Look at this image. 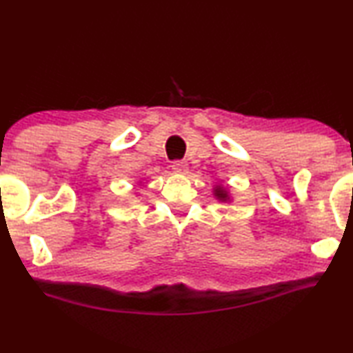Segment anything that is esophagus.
I'll use <instances>...</instances> for the list:
<instances>
[{
  "mask_svg": "<svg viewBox=\"0 0 353 353\" xmlns=\"http://www.w3.org/2000/svg\"><path fill=\"white\" fill-rule=\"evenodd\" d=\"M172 170H174V172H179V174H185V172H187V163L177 160V161L172 163Z\"/></svg>",
  "mask_w": 353,
  "mask_h": 353,
  "instance_id": "obj_1",
  "label": "esophagus"
}]
</instances>
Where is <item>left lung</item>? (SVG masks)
<instances>
[{"label": "left lung", "mask_w": 353, "mask_h": 353, "mask_svg": "<svg viewBox=\"0 0 353 353\" xmlns=\"http://www.w3.org/2000/svg\"><path fill=\"white\" fill-rule=\"evenodd\" d=\"M214 196L217 198V200H221V201H228V200H230V196H228V192L225 190L224 187H221V185H217L214 188Z\"/></svg>", "instance_id": "left-lung-1"}]
</instances>
